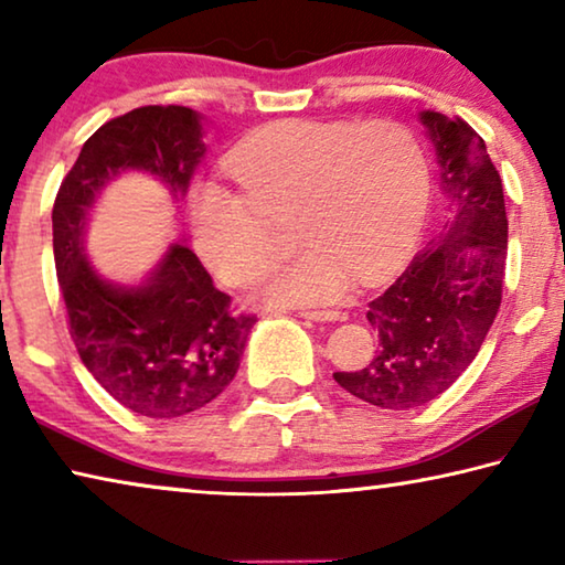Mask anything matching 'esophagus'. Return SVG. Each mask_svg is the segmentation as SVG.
Masks as SVG:
<instances>
[{
  "mask_svg": "<svg viewBox=\"0 0 565 565\" xmlns=\"http://www.w3.org/2000/svg\"><path fill=\"white\" fill-rule=\"evenodd\" d=\"M303 319H311V321H347V313L343 311H301Z\"/></svg>",
  "mask_w": 565,
  "mask_h": 565,
  "instance_id": "34e87169",
  "label": "esophagus"
}]
</instances>
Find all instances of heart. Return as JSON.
Returning <instances> with one entry per match:
<instances>
[{
	"instance_id": "obj_1",
	"label": "heart",
	"mask_w": 565,
	"mask_h": 565,
	"mask_svg": "<svg viewBox=\"0 0 565 565\" xmlns=\"http://www.w3.org/2000/svg\"><path fill=\"white\" fill-rule=\"evenodd\" d=\"M226 169L242 194L199 189L191 238L218 281L248 286L276 259L271 224L294 218L306 252L264 286L271 309L333 303L353 279H386L414 246L428 202L420 147L388 119L276 121L246 137Z\"/></svg>"
}]
</instances>
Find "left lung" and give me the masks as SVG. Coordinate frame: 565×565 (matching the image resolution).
Instances as JSON below:
<instances>
[{
	"label": "left lung",
	"instance_id": "8db88e82",
	"mask_svg": "<svg viewBox=\"0 0 565 565\" xmlns=\"http://www.w3.org/2000/svg\"><path fill=\"white\" fill-rule=\"evenodd\" d=\"M441 167L448 218L388 289L369 303L379 351L337 384L371 406L408 411L434 401L471 366L499 313L509 218L483 139L463 119L420 111Z\"/></svg>",
	"mask_w": 565,
	"mask_h": 565
}]
</instances>
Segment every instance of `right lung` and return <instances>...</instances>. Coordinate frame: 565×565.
<instances>
[{
    "label": "right lung",
    "instance_id": "right-lung-1",
    "mask_svg": "<svg viewBox=\"0 0 565 565\" xmlns=\"http://www.w3.org/2000/svg\"><path fill=\"white\" fill-rule=\"evenodd\" d=\"M202 117L139 107L104 124L64 177L52 209L56 279L79 359L111 398L149 418L204 408L236 376L256 317H234L196 254L169 244L145 281L119 284L84 254L89 212L124 171H145L177 199L204 157Z\"/></svg>",
    "mask_w": 565,
    "mask_h": 565
}]
</instances>
